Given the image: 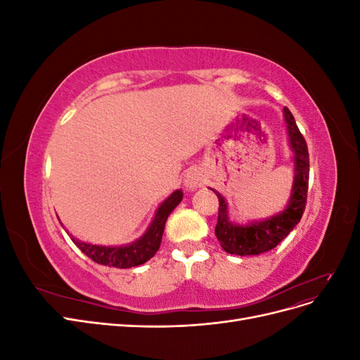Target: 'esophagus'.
I'll use <instances>...</instances> for the list:
<instances>
[{"label":"esophagus","instance_id":"34e87169","mask_svg":"<svg viewBox=\"0 0 360 360\" xmlns=\"http://www.w3.org/2000/svg\"><path fill=\"white\" fill-rule=\"evenodd\" d=\"M204 183V174L197 169V168H191L184 174V184H186L188 189H197L200 186H202Z\"/></svg>","mask_w":360,"mask_h":360}]
</instances>
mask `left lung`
<instances>
[{
    "label": "left lung",
    "mask_w": 360,
    "mask_h": 360,
    "mask_svg": "<svg viewBox=\"0 0 360 360\" xmlns=\"http://www.w3.org/2000/svg\"><path fill=\"white\" fill-rule=\"evenodd\" d=\"M284 117L290 136V144L294 151V176L292 193L287 209L270 219L254 222L249 225H234L228 221L226 202L221 193H217L219 200V213H217V224L214 234L219 240L225 252L234 255H258L278 246L300 222V217L307 207L308 198V183H309V153L308 146L303 135L294 122V117L288 108H284Z\"/></svg>",
    "instance_id": "left-lung-1"
}]
</instances>
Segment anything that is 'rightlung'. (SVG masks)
<instances>
[{"mask_svg": "<svg viewBox=\"0 0 360 360\" xmlns=\"http://www.w3.org/2000/svg\"><path fill=\"white\" fill-rule=\"evenodd\" d=\"M181 200L183 192L176 191L171 197L163 201L156 212L153 222L148 226L147 233L132 245L122 248H106L84 243L76 240V238H72V240L86 257L91 258L97 264L117 269H130L139 264H144L151 257H155V254L159 250L165 222L169 213L176 209Z\"/></svg>", "mask_w": 360, "mask_h": 360, "instance_id": "obj_1", "label": "right lung"}]
</instances>
